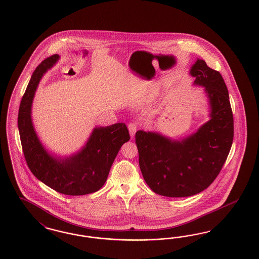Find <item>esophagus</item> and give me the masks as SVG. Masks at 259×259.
Segmentation results:
<instances>
[{"label":"esophagus","mask_w":259,"mask_h":259,"mask_svg":"<svg viewBox=\"0 0 259 259\" xmlns=\"http://www.w3.org/2000/svg\"><path fill=\"white\" fill-rule=\"evenodd\" d=\"M128 129H129V132H130L131 137L133 138L135 134H136V132H137V130H138V123H136V122H130V123L128 124Z\"/></svg>","instance_id":"esophagus-1"}]
</instances>
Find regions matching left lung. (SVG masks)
<instances>
[{
    "label": "left lung",
    "mask_w": 259,
    "mask_h": 259,
    "mask_svg": "<svg viewBox=\"0 0 259 259\" xmlns=\"http://www.w3.org/2000/svg\"><path fill=\"white\" fill-rule=\"evenodd\" d=\"M190 74L194 84L205 87L210 119L182 141L142 130L135 136L143 179L162 196H192L208 188L222 169L233 141V116L222 75L202 59L193 64Z\"/></svg>",
    "instance_id": "obj_1"
}]
</instances>
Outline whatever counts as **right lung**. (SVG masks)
Masks as SVG:
<instances>
[{
    "instance_id": "obj_1",
    "label": "right lung",
    "mask_w": 259,
    "mask_h": 259,
    "mask_svg": "<svg viewBox=\"0 0 259 259\" xmlns=\"http://www.w3.org/2000/svg\"><path fill=\"white\" fill-rule=\"evenodd\" d=\"M58 58L57 54L46 58L31 75L19 108L20 139L27 166L36 178L65 195H85L105 184L117 153L130 135L125 123L97 127L83 149L70 158L56 159L46 151L31 122V104L39 81Z\"/></svg>"
}]
</instances>
